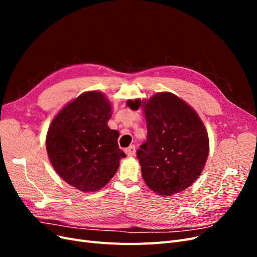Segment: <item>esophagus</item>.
Returning <instances> with one entry per match:
<instances>
[{"label": "esophagus", "instance_id": "34e87169", "mask_svg": "<svg viewBox=\"0 0 257 257\" xmlns=\"http://www.w3.org/2000/svg\"><path fill=\"white\" fill-rule=\"evenodd\" d=\"M125 153L128 155V157H133V155H135V153H136V147L134 145L130 146L125 149Z\"/></svg>", "mask_w": 257, "mask_h": 257}]
</instances>
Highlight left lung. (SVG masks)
<instances>
[{"mask_svg": "<svg viewBox=\"0 0 257 257\" xmlns=\"http://www.w3.org/2000/svg\"><path fill=\"white\" fill-rule=\"evenodd\" d=\"M138 109L141 100L127 102ZM147 142L137 150L146 184L161 195L185 190L203 170L209 138L197 113L173 93L162 92L144 103Z\"/></svg>", "mask_w": 257, "mask_h": 257, "instance_id": "8db88e82", "label": "left lung"}]
</instances>
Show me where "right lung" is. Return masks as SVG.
Listing matches in <instances>:
<instances>
[{
	"label": "right lung",
	"mask_w": 257,
	"mask_h": 257,
	"mask_svg": "<svg viewBox=\"0 0 257 257\" xmlns=\"http://www.w3.org/2000/svg\"><path fill=\"white\" fill-rule=\"evenodd\" d=\"M110 103L96 91L79 95L51 122L46 147L57 174L74 188L94 192L113 177L126 155L110 130Z\"/></svg>",
	"instance_id": "add662e5"
}]
</instances>
